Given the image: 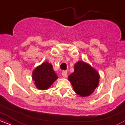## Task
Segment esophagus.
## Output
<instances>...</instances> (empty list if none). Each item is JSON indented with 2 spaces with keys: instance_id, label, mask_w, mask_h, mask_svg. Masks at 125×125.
Returning <instances> with one entry per match:
<instances>
[{
  "instance_id": "34e87169",
  "label": "esophagus",
  "mask_w": 125,
  "mask_h": 125,
  "mask_svg": "<svg viewBox=\"0 0 125 125\" xmlns=\"http://www.w3.org/2000/svg\"><path fill=\"white\" fill-rule=\"evenodd\" d=\"M62 75L64 77H67V72L66 71H62Z\"/></svg>"
}]
</instances>
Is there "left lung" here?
<instances>
[{
	"mask_svg": "<svg viewBox=\"0 0 125 125\" xmlns=\"http://www.w3.org/2000/svg\"><path fill=\"white\" fill-rule=\"evenodd\" d=\"M69 81L77 94L82 97L87 96L97 87L99 74L89 64L79 61L74 64V71L69 76Z\"/></svg>",
	"mask_w": 125,
	"mask_h": 125,
	"instance_id": "left-lung-1",
	"label": "left lung"
}]
</instances>
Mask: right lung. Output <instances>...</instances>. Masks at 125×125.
Instances as JSON below:
<instances>
[{
    "label": "right lung",
    "mask_w": 125,
    "mask_h": 125,
    "mask_svg": "<svg viewBox=\"0 0 125 125\" xmlns=\"http://www.w3.org/2000/svg\"><path fill=\"white\" fill-rule=\"evenodd\" d=\"M32 78L39 89L45 90L57 79L58 76L54 71L52 65L46 62L34 70Z\"/></svg>",
    "instance_id": "obj_1"
}]
</instances>
